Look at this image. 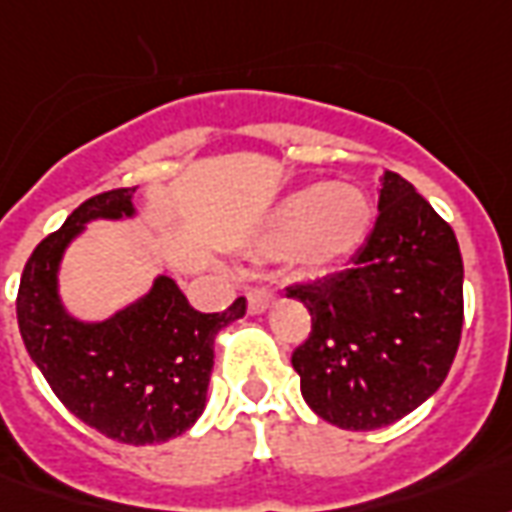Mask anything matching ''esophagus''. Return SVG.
Here are the masks:
<instances>
[{"label":"esophagus","mask_w":512,"mask_h":512,"mask_svg":"<svg viewBox=\"0 0 512 512\" xmlns=\"http://www.w3.org/2000/svg\"><path fill=\"white\" fill-rule=\"evenodd\" d=\"M278 294L272 289H248V311L251 313H264L275 302Z\"/></svg>","instance_id":"esophagus-1"}]
</instances>
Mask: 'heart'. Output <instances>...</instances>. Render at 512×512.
Instances as JSON below:
<instances>
[{"mask_svg": "<svg viewBox=\"0 0 512 512\" xmlns=\"http://www.w3.org/2000/svg\"><path fill=\"white\" fill-rule=\"evenodd\" d=\"M371 201L352 182H313L283 196L259 237V251L289 253L305 272L327 270L363 245Z\"/></svg>", "mask_w": 512, "mask_h": 512, "instance_id": "obj_1", "label": "heart"}]
</instances>
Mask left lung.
Listing matches in <instances>:
<instances>
[{
	"mask_svg": "<svg viewBox=\"0 0 512 512\" xmlns=\"http://www.w3.org/2000/svg\"><path fill=\"white\" fill-rule=\"evenodd\" d=\"M311 313L292 354L305 404L346 431L401 420L442 387L464 324L453 229L412 182L384 171L379 218L349 270L289 286Z\"/></svg>",
	"mask_w": 512,
	"mask_h": 512,
	"instance_id": "obj_1",
	"label": "left lung"
}]
</instances>
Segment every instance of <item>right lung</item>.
Listing matches in <instances>:
<instances>
[{
    "label": "right lung",
    "instance_id": "1",
    "mask_svg": "<svg viewBox=\"0 0 512 512\" xmlns=\"http://www.w3.org/2000/svg\"><path fill=\"white\" fill-rule=\"evenodd\" d=\"M136 188L87 199L26 261L18 330L32 363L81 423L125 445H158L185 434L207 404L215 335L245 316V297L201 313L169 275L106 322H81L59 300V264L89 220L133 218Z\"/></svg>",
    "mask_w": 512,
    "mask_h": 512
}]
</instances>
